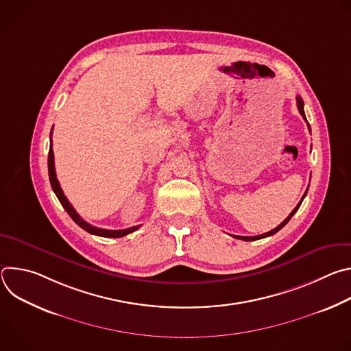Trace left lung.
<instances>
[{
	"instance_id": "obj_1",
	"label": "left lung",
	"mask_w": 351,
	"mask_h": 351,
	"mask_svg": "<svg viewBox=\"0 0 351 351\" xmlns=\"http://www.w3.org/2000/svg\"><path fill=\"white\" fill-rule=\"evenodd\" d=\"M295 99H297V108H298V112L302 114V117L306 119V122H307V118H306V114H304V101H303V98L300 97V95H297L295 97ZM308 128H310V125H308ZM311 130V129H310ZM308 191V190H307ZM306 194L307 193H304V195H303V198L300 199V203L295 206V208L289 214V217L279 225V226H276L275 229H272V230H269V232H267V233H264V234H258V236H233V237H236V239H240V240H244V241H253V240H258V239H264V237H268V236H272V234H275L276 232H279L289 221H290V218L295 214V211L300 208V206H302V203H303V199H304V197H306Z\"/></svg>"
}]
</instances>
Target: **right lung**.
Returning a JSON list of instances; mask_svg holds the SVG:
<instances>
[{
  "mask_svg": "<svg viewBox=\"0 0 351 351\" xmlns=\"http://www.w3.org/2000/svg\"><path fill=\"white\" fill-rule=\"evenodd\" d=\"M51 134H53V130H51ZM51 134H49V137H51ZM51 141V140H49ZM48 175H49V182H51V187L56 193V195L58 197L60 203L62 204V207L65 208V211L69 214V217L82 228L84 229L86 232L91 233V234H95V236H101V237H123L134 230H137L140 228L138 226H132V228H128V229H122V230H110V229H101V228H95L90 223H87L84 219L80 218V215L76 213V210L72 207V204L68 202V198L65 197L61 186H60V182L57 179V173H56V167H54V152H53V141L49 143V152H48Z\"/></svg>",
  "mask_w": 351,
  "mask_h": 351,
  "instance_id": "add662e5",
  "label": "right lung"
}]
</instances>
